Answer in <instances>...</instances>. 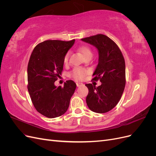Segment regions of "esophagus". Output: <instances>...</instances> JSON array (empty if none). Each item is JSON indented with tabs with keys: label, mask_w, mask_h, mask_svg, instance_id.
Listing matches in <instances>:
<instances>
[{
	"label": "esophagus",
	"mask_w": 156,
	"mask_h": 156,
	"mask_svg": "<svg viewBox=\"0 0 156 156\" xmlns=\"http://www.w3.org/2000/svg\"><path fill=\"white\" fill-rule=\"evenodd\" d=\"M76 85H77V87H81V86H83V83H79V82H77L76 83Z\"/></svg>",
	"instance_id": "1"
}]
</instances>
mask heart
I'll return each mask as SVG.
<instances>
[{
	"mask_svg": "<svg viewBox=\"0 0 156 156\" xmlns=\"http://www.w3.org/2000/svg\"><path fill=\"white\" fill-rule=\"evenodd\" d=\"M79 51L81 52L84 57H86L87 56H92V51L89 47L87 45H82L79 48ZM69 61V53H67L65 55L64 57V64L67 65ZM88 72L84 68L81 67H76L73 68V69L71 72V75L73 78L76 80H82L86 76Z\"/></svg>",
	"mask_w": 156,
	"mask_h": 156,
	"instance_id": "1",
	"label": "heart"
}]
</instances>
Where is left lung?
<instances>
[{"label": "left lung", "mask_w": 156, "mask_h": 156, "mask_svg": "<svg viewBox=\"0 0 156 156\" xmlns=\"http://www.w3.org/2000/svg\"><path fill=\"white\" fill-rule=\"evenodd\" d=\"M94 45L99 52L98 64L93 81L100 80V86L86 84L88 94L86 101L90 109L97 113L112 110L120 101L126 84L124 58L119 46L108 36L99 34L81 39Z\"/></svg>", "instance_id": "8db88e82"}]
</instances>
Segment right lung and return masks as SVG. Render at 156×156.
<instances>
[{
  "mask_svg": "<svg viewBox=\"0 0 156 156\" xmlns=\"http://www.w3.org/2000/svg\"><path fill=\"white\" fill-rule=\"evenodd\" d=\"M75 40H46L33 49L27 68V88L36 111L49 119L64 115L76 88L72 80L55 86L62 75L64 57Z\"/></svg>",
  "mask_w": 156,
  "mask_h": 156,
  "instance_id": "right-lung-1",
  "label": "right lung"
}]
</instances>
